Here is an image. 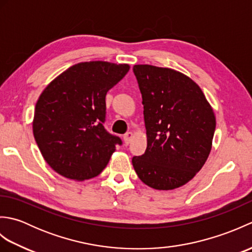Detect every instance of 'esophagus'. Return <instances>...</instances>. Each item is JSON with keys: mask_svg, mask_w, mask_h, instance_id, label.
Returning <instances> with one entry per match:
<instances>
[{"mask_svg": "<svg viewBox=\"0 0 252 252\" xmlns=\"http://www.w3.org/2000/svg\"><path fill=\"white\" fill-rule=\"evenodd\" d=\"M132 137H133V133L132 132H127V133H126L125 136H123V140H125V143L126 144V145L131 142Z\"/></svg>", "mask_w": 252, "mask_h": 252, "instance_id": "34e87169", "label": "esophagus"}]
</instances>
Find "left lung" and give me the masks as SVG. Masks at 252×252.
<instances>
[{
	"label": "left lung",
	"mask_w": 252,
	"mask_h": 252,
	"mask_svg": "<svg viewBox=\"0 0 252 252\" xmlns=\"http://www.w3.org/2000/svg\"><path fill=\"white\" fill-rule=\"evenodd\" d=\"M133 72L143 98L147 148L132 164L152 189H178L207 161L215 112L201 89L183 73L152 65H135Z\"/></svg>",
	"instance_id": "left-lung-1"
}]
</instances>
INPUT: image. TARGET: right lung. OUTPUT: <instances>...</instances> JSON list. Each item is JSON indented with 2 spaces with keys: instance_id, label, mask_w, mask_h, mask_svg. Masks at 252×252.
<instances>
[{
  "instance_id": "right-lung-1",
  "label": "right lung",
  "mask_w": 252,
  "mask_h": 252,
  "mask_svg": "<svg viewBox=\"0 0 252 252\" xmlns=\"http://www.w3.org/2000/svg\"><path fill=\"white\" fill-rule=\"evenodd\" d=\"M126 63H79L47 85L36 101L33 135L50 167L67 179L97 176L120 137L104 127L106 94L129 71Z\"/></svg>"
}]
</instances>
